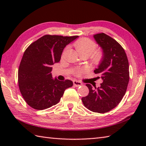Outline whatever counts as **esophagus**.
I'll return each instance as SVG.
<instances>
[{
    "mask_svg": "<svg viewBox=\"0 0 146 146\" xmlns=\"http://www.w3.org/2000/svg\"><path fill=\"white\" fill-rule=\"evenodd\" d=\"M73 85H75V86H79L82 85V83L79 82V81H77V80H74V81H73Z\"/></svg>",
    "mask_w": 146,
    "mask_h": 146,
    "instance_id": "34e87169",
    "label": "esophagus"
}]
</instances>
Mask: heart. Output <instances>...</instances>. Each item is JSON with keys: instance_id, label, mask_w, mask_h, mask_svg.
Returning <instances> with one entry per match:
<instances>
[{"instance_id": "b5f03b06", "label": "heart", "mask_w": 146, "mask_h": 146, "mask_svg": "<svg viewBox=\"0 0 146 146\" xmlns=\"http://www.w3.org/2000/svg\"><path fill=\"white\" fill-rule=\"evenodd\" d=\"M74 46L77 52L82 55H86L87 56L90 55L95 51L96 48V44L92 40L86 38L80 39L74 43ZM102 58V52L100 51H97L92 54L91 60L94 63H98ZM82 70H77L76 73L80 74L82 73Z\"/></svg>"}]
</instances>
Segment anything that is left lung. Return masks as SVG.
Segmentation results:
<instances>
[{
  "mask_svg": "<svg viewBox=\"0 0 146 146\" xmlns=\"http://www.w3.org/2000/svg\"><path fill=\"white\" fill-rule=\"evenodd\" d=\"M102 51V58L94 72L103 80L99 87L86 84L89 94L82 100L90 111L105 113L118 105L124 96L129 81V66L124 49L114 39L99 33L94 35Z\"/></svg>",
  "mask_w": 146,
  "mask_h": 146,
  "instance_id": "obj_1",
  "label": "left lung"
}]
</instances>
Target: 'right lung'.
<instances>
[{"mask_svg": "<svg viewBox=\"0 0 146 146\" xmlns=\"http://www.w3.org/2000/svg\"><path fill=\"white\" fill-rule=\"evenodd\" d=\"M78 38L45 35L26 49L19 68L18 82L30 107L36 110L51 107L60 102L65 90L73 86L71 80L52 78L51 66L60 62L64 48Z\"/></svg>", "mask_w": 146, "mask_h": 146, "instance_id": "obj_1", "label": "right lung"}]
</instances>
